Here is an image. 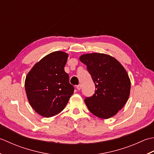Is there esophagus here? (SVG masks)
I'll use <instances>...</instances> for the list:
<instances>
[{
  "label": "esophagus",
  "instance_id": "1",
  "mask_svg": "<svg viewBox=\"0 0 154 154\" xmlns=\"http://www.w3.org/2000/svg\"><path fill=\"white\" fill-rule=\"evenodd\" d=\"M81 88H82L81 84H79V85L76 86V88H77V90H80L81 89Z\"/></svg>",
  "mask_w": 154,
  "mask_h": 154
}]
</instances>
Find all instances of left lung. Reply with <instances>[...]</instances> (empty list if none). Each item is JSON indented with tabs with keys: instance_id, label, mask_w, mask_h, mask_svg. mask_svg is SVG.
Listing matches in <instances>:
<instances>
[{
	"instance_id": "8db88e82",
	"label": "left lung",
	"mask_w": 154,
	"mask_h": 154,
	"mask_svg": "<svg viewBox=\"0 0 154 154\" xmlns=\"http://www.w3.org/2000/svg\"><path fill=\"white\" fill-rule=\"evenodd\" d=\"M95 84L94 95L84 100L91 113L100 118L114 116L130 96L131 82L125 69L115 58L102 53L80 56Z\"/></svg>"
}]
</instances>
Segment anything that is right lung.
I'll return each mask as SVG.
<instances>
[{
    "label": "right lung",
    "instance_id": "add662e5",
    "mask_svg": "<svg viewBox=\"0 0 154 154\" xmlns=\"http://www.w3.org/2000/svg\"><path fill=\"white\" fill-rule=\"evenodd\" d=\"M68 54L55 51L34 65L27 74L24 86L27 98L36 113L54 116L63 110L74 93L64 66Z\"/></svg>",
    "mask_w": 154,
    "mask_h": 154
}]
</instances>
